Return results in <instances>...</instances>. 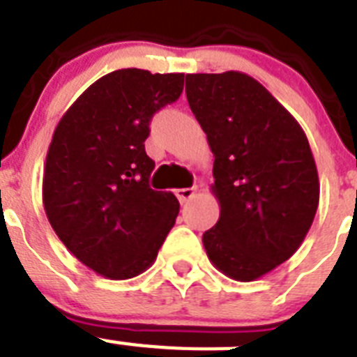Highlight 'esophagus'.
<instances>
[{"label":"esophagus","mask_w":357,"mask_h":357,"mask_svg":"<svg viewBox=\"0 0 357 357\" xmlns=\"http://www.w3.org/2000/svg\"><path fill=\"white\" fill-rule=\"evenodd\" d=\"M195 193H197V188H178V190H175V195L178 197V200H181L182 204L193 199Z\"/></svg>","instance_id":"obj_1"}]
</instances>
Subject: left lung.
Returning <instances> with one entry per match:
<instances>
[{
	"label": "left lung",
	"instance_id": "obj_1",
	"mask_svg": "<svg viewBox=\"0 0 357 357\" xmlns=\"http://www.w3.org/2000/svg\"><path fill=\"white\" fill-rule=\"evenodd\" d=\"M185 96L213 153L217 225L208 259L235 281H255L290 259L319 204V176L305 131L252 76L185 75Z\"/></svg>",
	"mask_w": 357,
	"mask_h": 357
}]
</instances>
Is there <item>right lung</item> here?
<instances>
[{"label": "right lung", "instance_id": "1", "mask_svg": "<svg viewBox=\"0 0 357 357\" xmlns=\"http://www.w3.org/2000/svg\"><path fill=\"white\" fill-rule=\"evenodd\" d=\"M182 73L119 69L89 85L61 116L43 169V208L79 263L113 281L157 259L181 204L149 188L153 114L178 100Z\"/></svg>", "mask_w": 357, "mask_h": 357}]
</instances>
